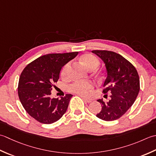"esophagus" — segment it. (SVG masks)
Here are the masks:
<instances>
[{
    "label": "esophagus",
    "instance_id": "34e87169",
    "mask_svg": "<svg viewBox=\"0 0 156 156\" xmlns=\"http://www.w3.org/2000/svg\"><path fill=\"white\" fill-rule=\"evenodd\" d=\"M81 98H82V99L84 100L85 102H86V103H91V100L87 99V98H84V97H81Z\"/></svg>",
    "mask_w": 156,
    "mask_h": 156
}]
</instances>
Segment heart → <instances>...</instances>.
<instances>
[{
    "label": "heart",
    "instance_id": "b5f03b06",
    "mask_svg": "<svg viewBox=\"0 0 156 156\" xmlns=\"http://www.w3.org/2000/svg\"><path fill=\"white\" fill-rule=\"evenodd\" d=\"M82 62H83L85 66H86L88 70H94L96 69L98 65L100 64V61L96 56L90 55V54H87L82 57ZM70 62L66 63V64L63 66L61 70V76L62 77H66L68 75V72L70 68ZM93 83L90 81H76L73 83L69 89L72 92H74L81 96H85L89 94V91L93 88Z\"/></svg>",
    "mask_w": 156,
    "mask_h": 156
}]
</instances>
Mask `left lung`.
Masks as SVG:
<instances>
[{"mask_svg":"<svg viewBox=\"0 0 156 156\" xmlns=\"http://www.w3.org/2000/svg\"><path fill=\"white\" fill-rule=\"evenodd\" d=\"M105 64L106 79L103 87L104 94L111 92L110 100L101 104V110L96 116L106 121L120 118L135 102L140 85L139 77L135 66L119 54L108 50H93Z\"/></svg>","mask_w":156,"mask_h":156,"instance_id":"1","label":"left lung"}]
</instances>
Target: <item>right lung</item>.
<instances>
[{"mask_svg":"<svg viewBox=\"0 0 156 156\" xmlns=\"http://www.w3.org/2000/svg\"><path fill=\"white\" fill-rule=\"evenodd\" d=\"M78 52L48 54L37 58L25 66L20 75L18 96L24 109L38 122L52 124L63 116L72 94L51 98V91L59 79L63 66L75 58Z\"/></svg>","mask_w":156,"mask_h":156,"instance_id":"obj_1","label":"right lung"}]
</instances>
